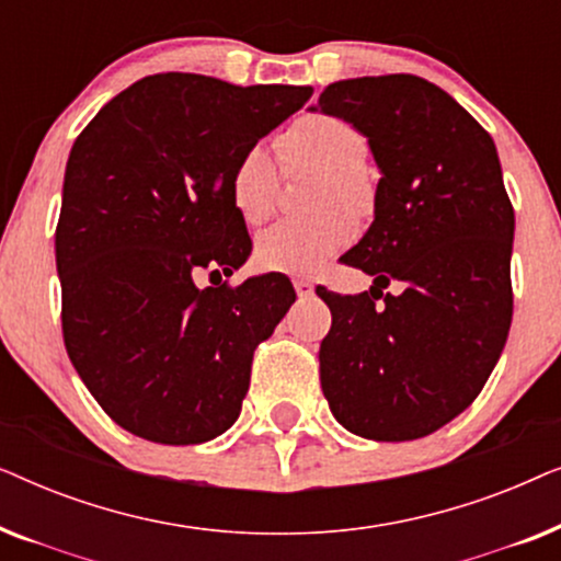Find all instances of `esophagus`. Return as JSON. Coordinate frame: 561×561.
I'll return each mask as SVG.
<instances>
[{
	"label": "esophagus",
	"instance_id": "esophagus-1",
	"mask_svg": "<svg viewBox=\"0 0 561 561\" xmlns=\"http://www.w3.org/2000/svg\"><path fill=\"white\" fill-rule=\"evenodd\" d=\"M294 288H296V294L301 296V298L313 296V283L306 280V278H296V280H294Z\"/></svg>",
	"mask_w": 561,
	"mask_h": 561
}]
</instances>
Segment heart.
I'll return each mask as SVG.
<instances>
[{
    "label": "heart",
    "mask_w": 561,
    "mask_h": 561,
    "mask_svg": "<svg viewBox=\"0 0 561 561\" xmlns=\"http://www.w3.org/2000/svg\"><path fill=\"white\" fill-rule=\"evenodd\" d=\"M280 165L294 171H321L317 206L324 209L309 219H280L257 237L255 257L265 271L286 275H317L336 252L344 250L355 234L352 219L370 209L367 183L365 137L350 122L332 114H304L283 129L275 140ZM280 173L275 158L263 145H252L237 158L229 175V198L234 211L248 225H263L275 211Z\"/></svg>",
    "instance_id": "b5f03b06"
}]
</instances>
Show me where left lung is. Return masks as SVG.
<instances>
[{"label":"left lung","instance_id":"1","mask_svg":"<svg viewBox=\"0 0 561 561\" xmlns=\"http://www.w3.org/2000/svg\"><path fill=\"white\" fill-rule=\"evenodd\" d=\"M309 112L350 122L380 171L373 225L342 255L370 290L317 288L332 309L321 390L363 439H421L478 398L508 340L516 217L495 142L411 73L329 83ZM393 279L402 294L382 297Z\"/></svg>","mask_w":561,"mask_h":561}]
</instances>
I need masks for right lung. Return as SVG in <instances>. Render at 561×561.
<instances>
[{"label": "right lung", "instance_id": "add662e5", "mask_svg": "<svg viewBox=\"0 0 561 561\" xmlns=\"http://www.w3.org/2000/svg\"><path fill=\"white\" fill-rule=\"evenodd\" d=\"M311 94L156 73L76 137L56 229L64 342L83 386L129 434L204 444L240 416L252 352L296 290L280 273L204 290L194 275H232L250 257L229 175Z\"/></svg>", "mask_w": 561, "mask_h": 561}]
</instances>
